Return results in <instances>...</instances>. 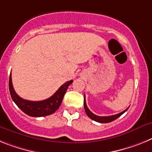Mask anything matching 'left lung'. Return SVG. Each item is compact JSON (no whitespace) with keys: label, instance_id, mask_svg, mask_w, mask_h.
<instances>
[{"label":"left lung","instance_id":"1","mask_svg":"<svg viewBox=\"0 0 152 152\" xmlns=\"http://www.w3.org/2000/svg\"><path fill=\"white\" fill-rule=\"evenodd\" d=\"M129 108H128V109H129ZM84 109H85V111H86V115L89 116L91 119L94 120V121H96V122H100V123H109V122H113V121L115 120L116 118H118V117H120V116L122 115L123 113H125V112L128 110V109H126L125 110H124L123 112H122V113H118V114L114 115H110V116H98V115H96L93 114V113H92V112H91V111L89 110V109H88V107H87L86 102L85 96H84Z\"/></svg>","mask_w":152,"mask_h":152}]
</instances>
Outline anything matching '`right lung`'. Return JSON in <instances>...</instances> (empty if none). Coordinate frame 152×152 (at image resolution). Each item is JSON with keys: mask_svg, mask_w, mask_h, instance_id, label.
Wrapping results in <instances>:
<instances>
[{"mask_svg": "<svg viewBox=\"0 0 152 152\" xmlns=\"http://www.w3.org/2000/svg\"><path fill=\"white\" fill-rule=\"evenodd\" d=\"M72 83V80L66 82L51 97L43 101H29L20 98L14 89L11 74L9 79V89L13 101L25 114L32 117H42L53 114L59 109L68 86Z\"/></svg>", "mask_w": 152, "mask_h": 152, "instance_id": "right-lung-1", "label": "right lung"}]
</instances>
